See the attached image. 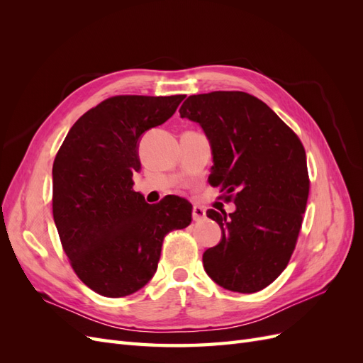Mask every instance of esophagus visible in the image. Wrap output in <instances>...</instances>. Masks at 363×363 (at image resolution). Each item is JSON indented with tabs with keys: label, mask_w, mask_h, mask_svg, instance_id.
<instances>
[{
	"label": "esophagus",
	"mask_w": 363,
	"mask_h": 363,
	"mask_svg": "<svg viewBox=\"0 0 363 363\" xmlns=\"http://www.w3.org/2000/svg\"><path fill=\"white\" fill-rule=\"evenodd\" d=\"M192 219L195 223H201L206 219V208L201 206H194L192 208Z\"/></svg>",
	"instance_id": "1"
}]
</instances>
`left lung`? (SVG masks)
<instances>
[{
	"label": "left lung",
	"instance_id": "8db88e82",
	"mask_svg": "<svg viewBox=\"0 0 363 363\" xmlns=\"http://www.w3.org/2000/svg\"><path fill=\"white\" fill-rule=\"evenodd\" d=\"M179 112L204 130L213 155L208 183L236 204L228 215L207 211L223 232L203 255L207 276L233 292L267 288L288 267L309 196L301 140L247 92L191 95Z\"/></svg>",
	"mask_w": 363,
	"mask_h": 363
}]
</instances>
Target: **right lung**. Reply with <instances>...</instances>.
<instances>
[{
    "instance_id": "right-lung-1",
    "label": "right lung",
    "mask_w": 363,
    "mask_h": 363,
    "mask_svg": "<svg viewBox=\"0 0 363 363\" xmlns=\"http://www.w3.org/2000/svg\"><path fill=\"white\" fill-rule=\"evenodd\" d=\"M184 95H116L71 127L52 164V216L63 251L87 288L119 298L155 276L163 239L188 227L192 204H156L133 191L139 139L168 121Z\"/></svg>"
}]
</instances>
